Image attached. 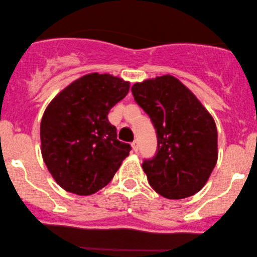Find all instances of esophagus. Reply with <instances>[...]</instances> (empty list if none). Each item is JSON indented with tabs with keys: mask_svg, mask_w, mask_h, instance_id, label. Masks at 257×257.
<instances>
[{
	"mask_svg": "<svg viewBox=\"0 0 257 257\" xmlns=\"http://www.w3.org/2000/svg\"><path fill=\"white\" fill-rule=\"evenodd\" d=\"M131 146H132V149H133V151L135 152H138V142L137 141H135V142H132V144H131Z\"/></svg>",
	"mask_w": 257,
	"mask_h": 257,
	"instance_id": "obj_1",
	"label": "esophagus"
}]
</instances>
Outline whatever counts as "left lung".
Wrapping results in <instances>:
<instances>
[{
    "label": "left lung",
    "mask_w": 257,
    "mask_h": 257,
    "mask_svg": "<svg viewBox=\"0 0 257 257\" xmlns=\"http://www.w3.org/2000/svg\"><path fill=\"white\" fill-rule=\"evenodd\" d=\"M131 91L157 133V153L143 162L150 185L169 199L195 195L208 182L217 163L214 118L194 93L172 75L137 82Z\"/></svg>",
    "instance_id": "obj_1"
}]
</instances>
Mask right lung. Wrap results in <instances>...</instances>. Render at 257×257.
Masks as SVG:
<instances>
[{
	"label": "right lung",
	"instance_id": "add662e5",
	"mask_svg": "<svg viewBox=\"0 0 257 257\" xmlns=\"http://www.w3.org/2000/svg\"><path fill=\"white\" fill-rule=\"evenodd\" d=\"M130 82L91 73L62 89L43 113L40 137L48 171L66 191L92 195L111 182L131 146L116 139L107 114Z\"/></svg>",
	"mask_w": 257,
	"mask_h": 257
}]
</instances>
